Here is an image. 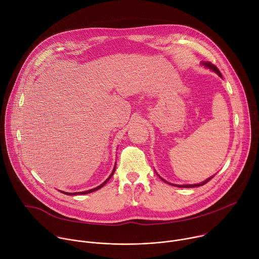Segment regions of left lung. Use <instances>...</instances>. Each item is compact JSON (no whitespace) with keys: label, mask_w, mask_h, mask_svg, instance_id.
<instances>
[{"label":"left lung","mask_w":259,"mask_h":259,"mask_svg":"<svg viewBox=\"0 0 259 259\" xmlns=\"http://www.w3.org/2000/svg\"><path fill=\"white\" fill-rule=\"evenodd\" d=\"M202 64H204L205 66H207V67H209V68H211L212 70H214L217 75H219L221 78H223V76H221V73H220V71H219V69L214 65V64H212L211 62H202ZM212 177H210V178H208L207 180H205L204 182H201V183H198V184H183V186H177V184H173V186H175V187H178V188H196V187H200V186H204L205 183H207L210 179H211ZM164 180V179H163ZM165 181V180H164ZM165 182H167V181H165ZM168 183V182H167Z\"/></svg>","instance_id":"obj_1"}]
</instances>
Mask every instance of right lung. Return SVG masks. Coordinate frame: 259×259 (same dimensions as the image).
Wrapping results in <instances>:
<instances>
[{
	"label": "right lung",
	"mask_w": 259,
	"mask_h": 259,
	"mask_svg": "<svg viewBox=\"0 0 259 259\" xmlns=\"http://www.w3.org/2000/svg\"><path fill=\"white\" fill-rule=\"evenodd\" d=\"M115 169H116V168H114V170H113L112 174H110V175H109V177H108V178H107V179H106V180H105V181H104V182H103L102 184H100V186H99V187H97V188H95V189H92V190H90V191H86V192H80V193H72V194H71V193H64V194H65V195H71V196H75V195H85V194H89V193L95 192V191H97V190L101 189V188H102V187L104 186V184H105V183H106V182H107V181L109 180V178H110V177H112V176L114 175ZM62 193H63V192H62Z\"/></svg>",
	"instance_id": "1"
}]
</instances>
